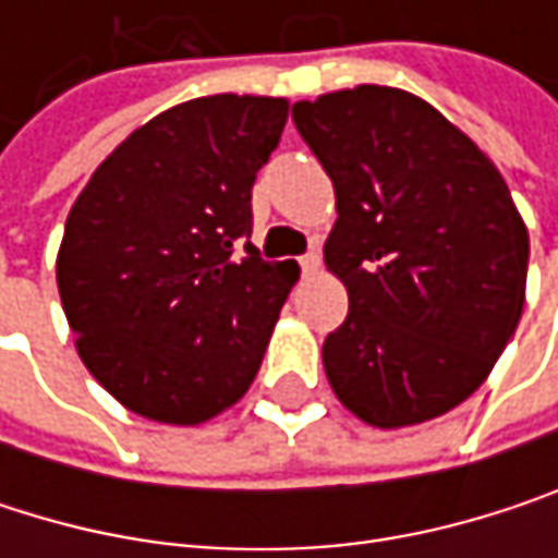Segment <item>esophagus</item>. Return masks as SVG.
I'll return each mask as SVG.
<instances>
[{"instance_id":"34e87169","label":"esophagus","mask_w":558,"mask_h":558,"mask_svg":"<svg viewBox=\"0 0 558 558\" xmlns=\"http://www.w3.org/2000/svg\"><path fill=\"white\" fill-rule=\"evenodd\" d=\"M319 265H323V258H319V252L313 248V252H306L303 258H300V271L303 275H316L319 271Z\"/></svg>"}]
</instances>
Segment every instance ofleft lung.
Returning a JSON list of instances; mask_svg holds the SVG:
<instances>
[{"label":"left lung","mask_w":558,"mask_h":558,"mask_svg":"<svg viewBox=\"0 0 558 558\" xmlns=\"http://www.w3.org/2000/svg\"><path fill=\"white\" fill-rule=\"evenodd\" d=\"M336 186L326 268L349 290L326 336L336 397L365 423L433 420L482 388L523 310L530 239L498 168L442 112L393 86L293 106Z\"/></svg>","instance_id":"8db88e82"}]
</instances>
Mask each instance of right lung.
Instances as JSON below:
<instances>
[{
	"instance_id": "right-lung-1",
	"label": "right lung",
	"mask_w": 558,
	"mask_h": 558,
	"mask_svg": "<svg viewBox=\"0 0 558 558\" xmlns=\"http://www.w3.org/2000/svg\"><path fill=\"white\" fill-rule=\"evenodd\" d=\"M287 99L203 96L132 132L76 196L57 290L89 375L129 410L193 426L255 381L293 262L252 245V186Z\"/></svg>"
}]
</instances>
